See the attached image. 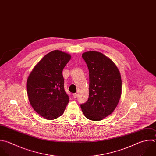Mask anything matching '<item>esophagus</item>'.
<instances>
[{"instance_id": "esophagus-1", "label": "esophagus", "mask_w": 156, "mask_h": 156, "mask_svg": "<svg viewBox=\"0 0 156 156\" xmlns=\"http://www.w3.org/2000/svg\"><path fill=\"white\" fill-rule=\"evenodd\" d=\"M73 97H74V98H76L77 96V93H74V94H73Z\"/></svg>"}]
</instances>
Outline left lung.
<instances>
[{"label": "left lung", "instance_id": "left-lung-1", "mask_svg": "<svg viewBox=\"0 0 156 156\" xmlns=\"http://www.w3.org/2000/svg\"><path fill=\"white\" fill-rule=\"evenodd\" d=\"M89 71V96L80 107L86 118L100 121L115 109L121 94V79L115 63L101 52L82 55Z\"/></svg>", "mask_w": 156, "mask_h": 156}]
</instances>
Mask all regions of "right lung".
Returning a JSON list of instances; mask_svg holds the SVG:
<instances>
[{
  "instance_id": "obj_1",
  "label": "right lung",
  "mask_w": 156,
  "mask_h": 156,
  "mask_svg": "<svg viewBox=\"0 0 156 156\" xmlns=\"http://www.w3.org/2000/svg\"><path fill=\"white\" fill-rule=\"evenodd\" d=\"M71 55L58 50L46 54L35 66L27 81V91L33 108L46 119L64 112L69 98L64 88L62 71Z\"/></svg>"
}]
</instances>
